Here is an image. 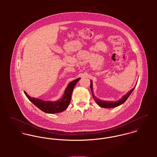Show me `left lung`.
<instances>
[{"instance_id":"left-lung-1","label":"left lung","mask_w":157,"mask_h":157,"mask_svg":"<svg viewBox=\"0 0 157 157\" xmlns=\"http://www.w3.org/2000/svg\"><path fill=\"white\" fill-rule=\"evenodd\" d=\"M90 90L92 91V97L94 99V100L96 101V103L98 104V106H100V107L102 108H115L117 107L120 105H121V104L124 103L126 100L128 98V97H129V95H131V94L132 92V91L134 90V88H133L132 90H131L129 92H128L126 95H124L121 99H120L118 101H102L100 100V99L96 98L94 94H93V90H92V82L90 81Z\"/></svg>"}]
</instances>
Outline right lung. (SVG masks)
<instances>
[{"instance_id":"obj_1","label":"right lung","mask_w":157,"mask_h":157,"mask_svg":"<svg viewBox=\"0 0 157 157\" xmlns=\"http://www.w3.org/2000/svg\"><path fill=\"white\" fill-rule=\"evenodd\" d=\"M80 78H77L74 81L71 82L67 86L66 90H65L64 95L63 97L57 101H43L40 99L35 98L29 97L27 93L24 91L25 94L27 98L39 109H40L43 112L48 113H56L59 112L64 111L67 106H69L71 99V95L73 89L77 83L79 81Z\"/></svg>"}]
</instances>
